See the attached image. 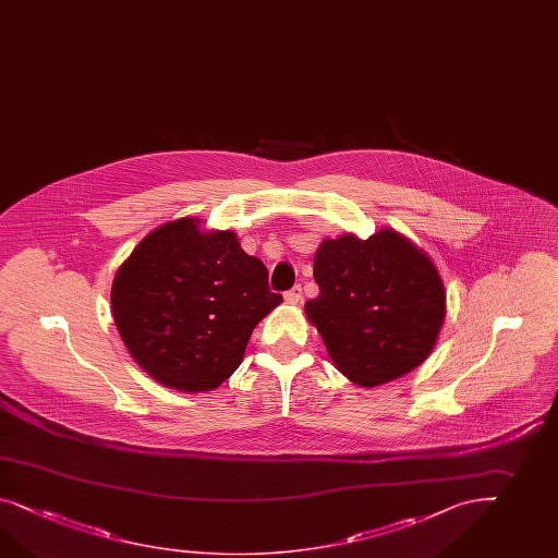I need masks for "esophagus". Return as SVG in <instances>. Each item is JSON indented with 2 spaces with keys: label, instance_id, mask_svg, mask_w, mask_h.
Wrapping results in <instances>:
<instances>
[{
  "label": "esophagus",
  "instance_id": "obj_1",
  "mask_svg": "<svg viewBox=\"0 0 558 558\" xmlns=\"http://www.w3.org/2000/svg\"><path fill=\"white\" fill-rule=\"evenodd\" d=\"M284 299H287V302H290V304H299V302L302 301V288H290L288 292H284Z\"/></svg>",
  "mask_w": 558,
  "mask_h": 558
}]
</instances>
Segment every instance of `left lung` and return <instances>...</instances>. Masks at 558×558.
<instances>
[{
  "label": "left lung",
  "mask_w": 558,
  "mask_h": 558,
  "mask_svg": "<svg viewBox=\"0 0 558 558\" xmlns=\"http://www.w3.org/2000/svg\"><path fill=\"white\" fill-rule=\"evenodd\" d=\"M313 276L320 292L304 313L353 384H388L433 353L447 292L433 259L402 233L381 227L367 240H325Z\"/></svg>",
  "instance_id": "1"
}]
</instances>
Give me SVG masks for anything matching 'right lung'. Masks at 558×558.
<instances>
[{"label": "right lung", "instance_id": "1", "mask_svg": "<svg viewBox=\"0 0 558 558\" xmlns=\"http://www.w3.org/2000/svg\"><path fill=\"white\" fill-rule=\"evenodd\" d=\"M282 302L233 231L182 217L156 227L120 266L111 313L134 362L179 392L219 388L257 323Z\"/></svg>", "mask_w": 558, "mask_h": 558}]
</instances>
